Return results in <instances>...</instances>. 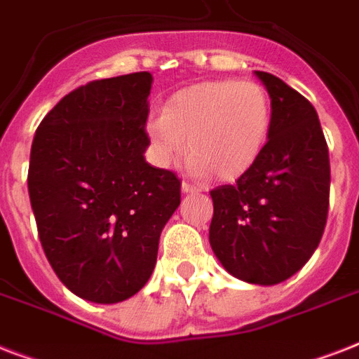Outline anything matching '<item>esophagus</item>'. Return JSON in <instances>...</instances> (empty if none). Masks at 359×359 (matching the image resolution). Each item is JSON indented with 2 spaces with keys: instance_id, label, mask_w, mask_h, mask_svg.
<instances>
[{
  "instance_id": "obj_1",
  "label": "esophagus",
  "mask_w": 359,
  "mask_h": 359,
  "mask_svg": "<svg viewBox=\"0 0 359 359\" xmlns=\"http://www.w3.org/2000/svg\"><path fill=\"white\" fill-rule=\"evenodd\" d=\"M182 191H184V194H194V191H199V188H197L196 184H191V182L182 180Z\"/></svg>"
}]
</instances>
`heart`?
<instances>
[{"label": "heart", "mask_w": 359, "mask_h": 359, "mask_svg": "<svg viewBox=\"0 0 359 359\" xmlns=\"http://www.w3.org/2000/svg\"><path fill=\"white\" fill-rule=\"evenodd\" d=\"M270 124V98L259 83L212 80L175 93L163 114L149 121L147 134L158 163L171 165L188 140L191 173L236 180L259 160Z\"/></svg>", "instance_id": "1"}]
</instances>
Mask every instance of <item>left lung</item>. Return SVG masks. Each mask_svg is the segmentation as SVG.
Wrapping results in <instances>:
<instances>
[{
    "instance_id": "8db88e82",
    "label": "left lung",
    "mask_w": 359,
    "mask_h": 359,
    "mask_svg": "<svg viewBox=\"0 0 359 359\" xmlns=\"http://www.w3.org/2000/svg\"><path fill=\"white\" fill-rule=\"evenodd\" d=\"M270 95L272 124L255 165L210 191L208 240L222 266L251 285H278L300 270L323 238L330 156L311 102L255 70Z\"/></svg>"
}]
</instances>
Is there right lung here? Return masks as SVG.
Wrapping results in <instances>:
<instances>
[{"label":"right lung","mask_w":359,"mask_h":359,"mask_svg":"<svg viewBox=\"0 0 359 359\" xmlns=\"http://www.w3.org/2000/svg\"><path fill=\"white\" fill-rule=\"evenodd\" d=\"M149 72L81 86L42 119L29 158L31 208L61 283L117 304L149 281L180 205L177 175L145 162Z\"/></svg>","instance_id":"add662e5"}]
</instances>
